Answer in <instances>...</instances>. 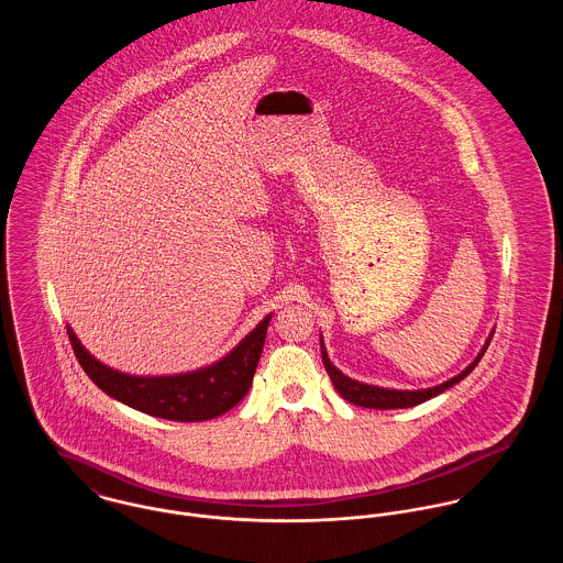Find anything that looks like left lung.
I'll list each match as a JSON object with an SVG mask.
<instances>
[{"mask_svg":"<svg viewBox=\"0 0 563 563\" xmlns=\"http://www.w3.org/2000/svg\"><path fill=\"white\" fill-rule=\"evenodd\" d=\"M489 340H492V335L487 338V342L483 344L482 353L475 357V362H473L466 371H462L457 377H453V379H449V382H444V384H440V386L424 388V390H390V388L368 386V384H362V382H355V379L342 375V373L329 362L327 351H324V344H322V338L321 355L324 371L329 373V379H331L333 388L340 393L342 399H346V401L353 402V405H360V407H368V409H405V407H413V405H418V402L429 401V399L442 395L444 390H449L451 386L460 384L464 377H468V375L475 371V366L479 364V360H482L483 353H485V349H487V344H489Z\"/></svg>","mask_w":563,"mask_h":563,"instance_id":"8db88e82","label":"left lung"}]
</instances>
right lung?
<instances>
[{
    "instance_id": "obj_1",
    "label": "right lung",
    "mask_w": 563,
    "mask_h": 563,
    "mask_svg": "<svg viewBox=\"0 0 563 563\" xmlns=\"http://www.w3.org/2000/svg\"><path fill=\"white\" fill-rule=\"evenodd\" d=\"M268 322L271 314L217 364L168 377H136L108 368L81 346L71 327H67V333L84 373L108 397L156 418L199 422L230 411L244 399L262 355Z\"/></svg>"
}]
</instances>
